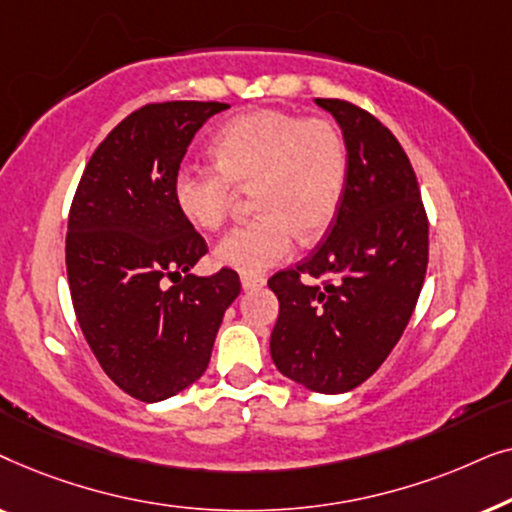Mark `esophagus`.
Here are the masks:
<instances>
[{
  "instance_id": "obj_1",
  "label": "esophagus",
  "mask_w": 512,
  "mask_h": 512,
  "mask_svg": "<svg viewBox=\"0 0 512 512\" xmlns=\"http://www.w3.org/2000/svg\"><path fill=\"white\" fill-rule=\"evenodd\" d=\"M265 284L263 277H251V275H242V289L244 291H254V289H261Z\"/></svg>"
}]
</instances>
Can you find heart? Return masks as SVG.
Returning a JSON list of instances; mask_svg holds the SVG:
<instances>
[{"instance_id": "1", "label": "heart", "mask_w": 512, "mask_h": 512, "mask_svg": "<svg viewBox=\"0 0 512 512\" xmlns=\"http://www.w3.org/2000/svg\"><path fill=\"white\" fill-rule=\"evenodd\" d=\"M216 165H181L174 205L195 228H219L237 188H254L258 216L223 235L214 247L221 268L258 277L293 251L296 233L317 240L338 216L347 186V144L326 118L282 109L235 116L212 144Z\"/></svg>"}]
</instances>
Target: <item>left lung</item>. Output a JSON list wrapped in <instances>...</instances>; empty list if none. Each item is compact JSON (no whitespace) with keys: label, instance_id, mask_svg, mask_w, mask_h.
Wrapping results in <instances>:
<instances>
[{"label":"left lung","instance_id":"left-lung-1","mask_svg":"<svg viewBox=\"0 0 512 512\" xmlns=\"http://www.w3.org/2000/svg\"><path fill=\"white\" fill-rule=\"evenodd\" d=\"M347 144V186L326 240L270 277L279 317L270 354L289 380L345 394L382 366L408 326L429 263V221L403 146L366 109L314 100ZM303 276H328L321 287Z\"/></svg>","mask_w":512,"mask_h":512}]
</instances>
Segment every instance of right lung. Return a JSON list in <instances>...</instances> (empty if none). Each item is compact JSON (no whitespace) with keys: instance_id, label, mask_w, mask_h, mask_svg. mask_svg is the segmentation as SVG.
Returning a JSON list of instances; mask_svg holds the SVG:
<instances>
[{"instance_id":"right-lung-1","label":"right lung","mask_w":512,"mask_h":512,"mask_svg":"<svg viewBox=\"0 0 512 512\" xmlns=\"http://www.w3.org/2000/svg\"><path fill=\"white\" fill-rule=\"evenodd\" d=\"M223 102H160L132 111L88 160L67 223L76 319L104 373L144 403L165 401L207 370L237 272L188 275L207 244L174 205V174ZM185 279L174 287L164 277Z\"/></svg>"}]
</instances>
